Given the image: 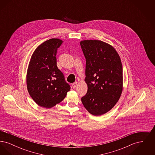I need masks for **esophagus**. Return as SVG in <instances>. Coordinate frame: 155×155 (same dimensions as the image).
Instances as JSON below:
<instances>
[{
	"label": "esophagus",
	"mask_w": 155,
	"mask_h": 155,
	"mask_svg": "<svg viewBox=\"0 0 155 155\" xmlns=\"http://www.w3.org/2000/svg\"><path fill=\"white\" fill-rule=\"evenodd\" d=\"M77 85V82H74L72 84V87L73 88H75Z\"/></svg>",
	"instance_id": "obj_1"
}]
</instances>
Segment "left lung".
Segmentation results:
<instances>
[{
	"label": "left lung",
	"instance_id": "left-lung-1",
	"mask_svg": "<svg viewBox=\"0 0 155 155\" xmlns=\"http://www.w3.org/2000/svg\"><path fill=\"white\" fill-rule=\"evenodd\" d=\"M86 59L85 81L88 91L81 101L94 116L111 110L123 90V67L117 52L110 45L97 40L80 42Z\"/></svg>",
	"mask_w": 155,
	"mask_h": 155
}]
</instances>
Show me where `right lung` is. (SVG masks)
Returning a JSON list of instances; mask_svg holds the SVG:
<instances>
[{
  "mask_svg": "<svg viewBox=\"0 0 155 155\" xmlns=\"http://www.w3.org/2000/svg\"><path fill=\"white\" fill-rule=\"evenodd\" d=\"M63 41L53 38L33 53L27 74V86L32 99L40 106L51 108L61 102L70 89L57 66L56 53Z\"/></svg>",
  "mask_w": 155,
  "mask_h": 155,
  "instance_id": "1",
  "label": "right lung"
}]
</instances>
